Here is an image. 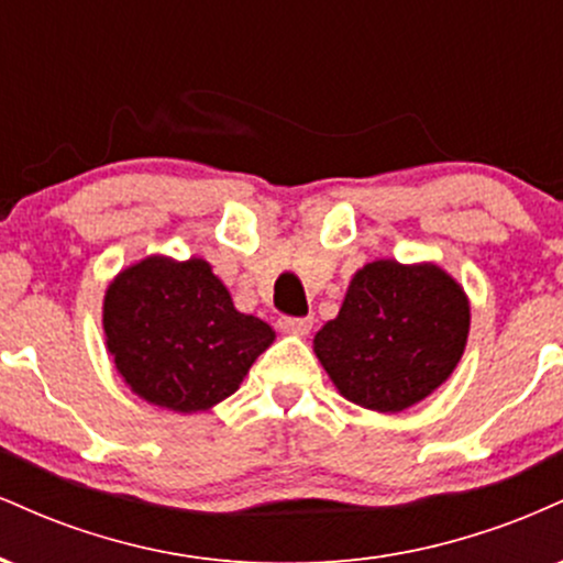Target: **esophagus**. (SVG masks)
Here are the masks:
<instances>
[{
	"label": "esophagus",
	"instance_id": "34e87169",
	"mask_svg": "<svg viewBox=\"0 0 563 563\" xmlns=\"http://www.w3.org/2000/svg\"><path fill=\"white\" fill-rule=\"evenodd\" d=\"M280 331L294 333V335H307L312 331V318H280Z\"/></svg>",
	"mask_w": 563,
	"mask_h": 563
}]
</instances>
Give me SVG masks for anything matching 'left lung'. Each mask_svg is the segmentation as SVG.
I'll return each mask as SVG.
<instances>
[{"label": "left lung", "instance_id": "obj_1", "mask_svg": "<svg viewBox=\"0 0 563 563\" xmlns=\"http://www.w3.org/2000/svg\"><path fill=\"white\" fill-rule=\"evenodd\" d=\"M468 325L466 290L442 267L378 260L354 273L314 354L349 402L399 412L450 378Z\"/></svg>", "mask_w": 563, "mask_h": 563}]
</instances>
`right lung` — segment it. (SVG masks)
<instances>
[{
  "mask_svg": "<svg viewBox=\"0 0 563 563\" xmlns=\"http://www.w3.org/2000/svg\"><path fill=\"white\" fill-rule=\"evenodd\" d=\"M102 328L115 371L145 402L174 412L209 410L238 391L275 331L238 312L203 260L147 256L106 290Z\"/></svg>",
  "mask_w": 563,
  "mask_h": 563,
  "instance_id": "add662e5",
  "label": "right lung"
}]
</instances>
